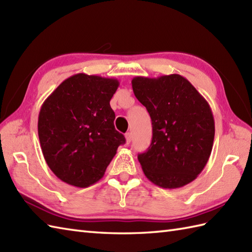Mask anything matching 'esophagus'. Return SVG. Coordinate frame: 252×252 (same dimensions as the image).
<instances>
[{"mask_svg": "<svg viewBox=\"0 0 252 252\" xmlns=\"http://www.w3.org/2000/svg\"><path fill=\"white\" fill-rule=\"evenodd\" d=\"M131 140H132V136H131V133H126V145H129V144L131 143Z\"/></svg>", "mask_w": 252, "mask_h": 252, "instance_id": "esophagus-1", "label": "esophagus"}]
</instances>
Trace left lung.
Returning <instances> with one entry per match:
<instances>
[{
  "instance_id": "obj_1",
  "label": "left lung",
  "mask_w": 252,
  "mask_h": 252,
  "mask_svg": "<svg viewBox=\"0 0 252 252\" xmlns=\"http://www.w3.org/2000/svg\"><path fill=\"white\" fill-rule=\"evenodd\" d=\"M135 97L152 118L153 138L137 156L143 172L155 185L179 189L205 168L215 140L210 106L180 74L132 79Z\"/></svg>"
}]
</instances>
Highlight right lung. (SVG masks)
Returning <instances> with one entry per match:
<instances>
[{"label":"right lung","instance_id":"add662e5","mask_svg":"<svg viewBox=\"0 0 252 252\" xmlns=\"http://www.w3.org/2000/svg\"><path fill=\"white\" fill-rule=\"evenodd\" d=\"M117 79L77 73L41 106L37 134L45 161L58 179L84 189L105 174L126 138L115 129L110 99Z\"/></svg>","mask_w":252,"mask_h":252}]
</instances>
